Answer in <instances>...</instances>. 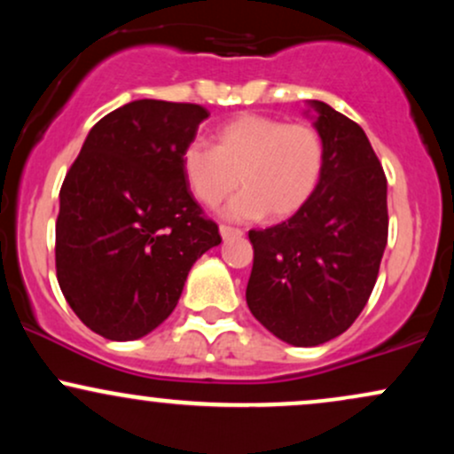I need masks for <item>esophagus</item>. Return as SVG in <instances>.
Listing matches in <instances>:
<instances>
[{
    "label": "esophagus",
    "instance_id": "obj_1",
    "mask_svg": "<svg viewBox=\"0 0 454 454\" xmlns=\"http://www.w3.org/2000/svg\"><path fill=\"white\" fill-rule=\"evenodd\" d=\"M220 234H222L223 241H228V239L243 237V231L241 228H232V226H220Z\"/></svg>",
    "mask_w": 454,
    "mask_h": 454
}]
</instances>
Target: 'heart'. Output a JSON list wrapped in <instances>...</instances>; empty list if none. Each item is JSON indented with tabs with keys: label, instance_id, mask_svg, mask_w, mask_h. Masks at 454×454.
<instances>
[{
	"label": "heart",
	"instance_id": "1",
	"mask_svg": "<svg viewBox=\"0 0 454 454\" xmlns=\"http://www.w3.org/2000/svg\"><path fill=\"white\" fill-rule=\"evenodd\" d=\"M184 176L202 205L217 207L243 187L231 220H286L314 196L325 170V140L309 123L245 113L213 134V149L194 140L181 153Z\"/></svg>",
	"mask_w": 454,
	"mask_h": 454
}]
</instances>
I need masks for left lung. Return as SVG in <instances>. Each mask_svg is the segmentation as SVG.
Wrapping results in <instances>:
<instances>
[{
    "label": "left lung",
    "mask_w": 454,
    "mask_h": 454,
    "mask_svg": "<svg viewBox=\"0 0 454 454\" xmlns=\"http://www.w3.org/2000/svg\"><path fill=\"white\" fill-rule=\"evenodd\" d=\"M325 170L290 220L249 231L254 267L245 299L281 341L309 348L352 326L376 286L388 239L387 175L358 123L309 100Z\"/></svg>",
    "instance_id": "1"
}]
</instances>
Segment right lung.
Returning a JSON list of instances; mask_svg holds the SVG:
<instances>
[{
	"label": "right lung",
	"mask_w": 454,
	"mask_h": 454,
	"mask_svg": "<svg viewBox=\"0 0 454 454\" xmlns=\"http://www.w3.org/2000/svg\"><path fill=\"white\" fill-rule=\"evenodd\" d=\"M209 111L134 100L102 117L59 192L57 281L67 305L113 341L145 337L179 303L192 264L222 243L181 168Z\"/></svg>",
	"instance_id": "1"
}]
</instances>
